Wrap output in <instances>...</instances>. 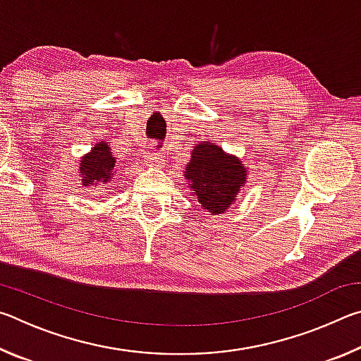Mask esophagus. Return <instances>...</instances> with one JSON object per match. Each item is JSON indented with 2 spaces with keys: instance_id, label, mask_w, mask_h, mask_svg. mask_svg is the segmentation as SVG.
<instances>
[{
  "instance_id": "obj_1",
  "label": "esophagus",
  "mask_w": 361,
  "mask_h": 361,
  "mask_svg": "<svg viewBox=\"0 0 361 361\" xmlns=\"http://www.w3.org/2000/svg\"><path fill=\"white\" fill-rule=\"evenodd\" d=\"M146 157V164H149L151 167H161L162 166V157L159 154H152V156H145Z\"/></svg>"
}]
</instances>
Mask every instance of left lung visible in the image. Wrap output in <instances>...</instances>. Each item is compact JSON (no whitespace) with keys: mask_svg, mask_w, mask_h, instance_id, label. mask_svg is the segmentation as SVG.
Masks as SVG:
<instances>
[{"mask_svg":"<svg viewBox=\"0 0 361 361\" xmlns=\"http://www.w3.org/2000/svg\"><path fill=\"white\" fill-rule=\"evenodd\" d=\"M248 172L240 157L229 154L215 143L200 142L191 151L185 180L204 210L221 215L235 202Z\"/></svg>","mask_w":361,"mask_h":361,"instance_id":"obj_1","label":"left lung"}]
</instances>
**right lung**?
<instances>
[{
  "mask_svg": "<svg viewBox=\"0 0 361 361\" xmlns=\"http://www.w3.org/2000/svg\"><path fill=\"white\" fill-rule=\"evenodd\" d=\"M116 172L118 170H116V159L111 152V146L103 140L94 145V148L79 161V176H81L82 186H105L113 181Z\"/></svg>",
  "mask_w": 361,
  "mask_h": 361,
  "instance_id": "right-lung-1",
  "label": "right lung"
}]
</instances>
